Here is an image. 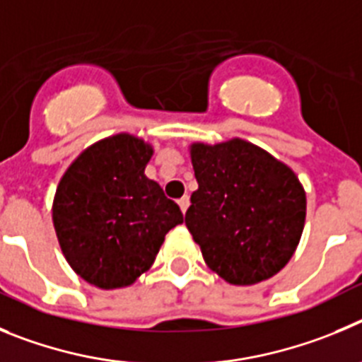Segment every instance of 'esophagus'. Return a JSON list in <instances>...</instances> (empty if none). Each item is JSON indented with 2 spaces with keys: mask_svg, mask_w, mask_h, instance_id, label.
<instances>
[{
  "mask_svg": "<svg viewBox=\"0 0 362 362\" xmlns=\"http://www.w3.org/2000/svg\"><path fill=\"white\" fill-rule=\"evenodd\" d=\"M178 205H180L182 213H185V211H187V207H189V197H182L180 200H178Z\"/></svg>",
  "mask_w": 362,
  "mask_h": 362,
  "instance_id": "1",
  "label": "esophagus"
}]
</instances>
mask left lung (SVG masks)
I'll return each instance as SVG.
<instances>
[{
    "label": "left lung",
    "mask_w": 362,
    "mask_h": 362,
    "mask_svg": "<svg viewBox=\"0 0 362 362\" xmlns=\"http://www.w3.org/2000/svg\"><path fill=\"white\" fill-rule=\"evenodd\" d=\"M198 189L185 226L211 270L233 285L272 278L292 258L307 197L288 165L242 139L191 146Z\"/></svg>",
    "instance_id": "8db88e82"
}]
</instances>
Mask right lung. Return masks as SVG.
Returning a JSON list of instances; mask_svg holds the SVG:
<instances>
[{
  "label": "right lung",
  "instance_id": "right-lung-1",
  "mask_svg": "<svg viewBox=\"0 0 362 362\" xmlns=\"http://www.w3.org/2000/svg\"><path fill=\"white\" fill-rule=\"evenodd\" d=\"M153 148L128 133L108 136L71 162L52 220L77 274L99 288L128 286L153 265L182 211L144 175Z\"/></svg>",
  "mask_w": 362,
  "mask_h": 362
}]
</instances>
